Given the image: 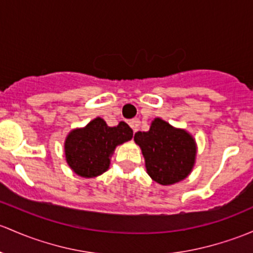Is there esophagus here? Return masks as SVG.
<instances>
[{
    "label": "esophagus",
    "mask_w": 253,
    "mask_h": 253,
    "mask_svg": "<svg viewBox=\"0 0 253 253\" xmlns=\"http://www.w3.org/2000/svg\"><path fill=\"white\" fill-rule=\"evenodd\" d=\"M139 122L140 121L138 119H133V120H131V121L128 122V125L132 127V129H133V131L135 132V131H137L138 126H139Z\"/></svg>",
    "instance_id": "obj_1"
}]
</instances>
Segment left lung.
Here are the masks:
<instances>
[{"label": "left lung", "mask_w": 253, "mask_h": 253, "mask_svg": "<svg viewBox=\"0 0 253 253\" xmlns=\"http://www.w3.org/2000/svg\"><path fill=\"white\" fill-rule=\"evenodd\" d=\"M134 142L142 148L148 174L162 185L174 184L190 173L196 147L193 137L155 119L148 132H137Z\"/></svg>", "instance_id": "left-lung-1"}]
</instances>
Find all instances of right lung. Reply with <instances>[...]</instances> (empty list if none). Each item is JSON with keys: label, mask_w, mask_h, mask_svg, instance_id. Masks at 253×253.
<instances>
[{"label": "right lung", "mask_w": 253, "mask_h": 253, "mask_svg": "<svg viewBox=\"0 0 253 253\" xmlns=\"http://www.w3.org/2000/svg\"><path fill=\"white\" fill-rule=\"evenodd\" d=\"M133 137V131L126 122L109 127L103 119L97 118L84 128L75 129L65 140V158L69 166L81 177L92 178L109 169L110 155L116 145Z\"/></svg>", "instance_id": "obj_1"}]
</instances>
